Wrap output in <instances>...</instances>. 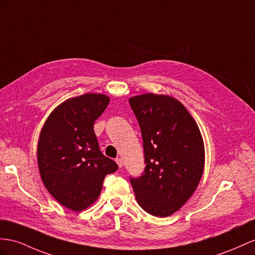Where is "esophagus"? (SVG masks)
I'll use <instances>...</instances> for the list:
<instances>
[{
    "instance_id": "obj_1",
    "label": "esophagus",
    "mask_w": 255,
    "mask_h": 255,
    "mask_svg": "<svg viewBox=\"0 0 255 255\" xmlns=\"http://www.w3.org/2000/svg\"><path fill=\"white\" fill-rule=\"evenodd\" d=\"M115 161L117 162V165H119V167H120V168H122V167H123V159H122V158L117 157V158L115 159Z\"/></svg>"
}]
</instances>
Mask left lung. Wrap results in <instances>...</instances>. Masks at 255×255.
Wrapping results in <instances>:
<instances>
[{
  "mask_svg": "<svg viewBox=\"0 0 255 255\" xmlns=\"http://www.w3.org/2000/svg\"><path fill=\"white\" fill-rule=\"evenodd\" d=\"M129 104L141 129L144 171L130 177L140 207L155 217L178 211L197 187L205 148L197 124L182 104L168 96L145 94Z\"/></svg>",
  "mask_w": 255,
  "mask_h": 255,
  "instance_id": "left-lung-1",
  "label": "left lung"
}]
</instances>
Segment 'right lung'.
<instances>
[{
    "label": "right lung",
    "instance_id": "add662e5",
    "mask_svg": "<svg viewBox=\"0 0 255 255\" xmlns=\"http://www.w3.org/2000/svg\"><path fill=\"white\" fill-rule=\"evenodd\" d=\"M109 101L96 94L72 98L54 110L42 128L37 145L42 181L57 201L73 211L93 204L106 175L119 169L102 154L94 131Z\"/></svg>",
    "mask_w": 255,
    "mask_h": 255
}]
</instances>
